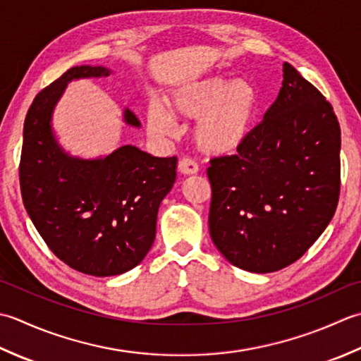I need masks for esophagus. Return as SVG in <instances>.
Listing matches in <instances>:
<instances>
[{"label": "esophagus", "mask_w": 361, "mask_h": 361, "mask_svg": "<svg viewBox=\"0 0 361 361\" xmlns=\"http://www.w3.org/2000/svg\"><path fill=\"white\" fill-rule=\"evenodd\" d=\"M179 171L182 174H196L200 171V166H197L196 161L190 157H183L179 161Z\"/></svg>", "instance_id": "obj_1"}]
</instances>
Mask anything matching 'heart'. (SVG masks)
Here are the masks:
<instances>
[{
	"label": "heart",
	"instance_id": "b5f03b06",
	"mask_svg": "<svg viewBox=\"0 0 361 361\" xmlns=\"http://www.w3.org/2000/svg\"><path fill=\"white\" fill-rule=\"evenodd\" d=\"M257 110V92L243 79L209 78L174 90L168 112L164 106L148 110L152 134L171 137L178 130L176 120H197L195 143L201 151L219 156L241 146L252 128Z\"/></svg>",
	"mask_w": 361,
	"mask_h": 361
}]
</instances>
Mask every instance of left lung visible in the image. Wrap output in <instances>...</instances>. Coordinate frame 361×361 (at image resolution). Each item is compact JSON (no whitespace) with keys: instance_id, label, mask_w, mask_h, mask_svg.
<instances>
[{"instance_id":"8db88e82","label":"left lung","mask_w":361,"mask_h":361,"mask_svg":"<svg viewBox=\"0 0 361 361\" xmlns=\"http://www.w3.org/2000/svg\"><path fill=\"white\" fill-rule=\"evenodd\" d=\"M340 148L332 104L285 62L281 92L263 120L237 154L213 157L207 168L218 251L262 274L299 260L335 215Z\"/></svg>"}]
</instances>
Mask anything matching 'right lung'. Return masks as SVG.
<instances>
[{
    "instance_id": "right-lung-1",
    "label": "right lung",
    "mask_w": 361,
    "mask_h": 361,
    "mask_svg": "<svg viewBox=\"0 0 361 361\" xmlns=\"http://www.w3.org/2000/svg\"><path fill=\"white\" fill-rule=\"evenodd\" d=\"M102 67H73L37 93L23 128L20 188L35 229L53 254L88 276H116L142 262L156 238L157 212L176 180L178 157H152L121 146L104 159L67 156L49 126L68 80L109 76ZM124 120L140 126L126 110Z\"/></svg>"
}]
</instances>
